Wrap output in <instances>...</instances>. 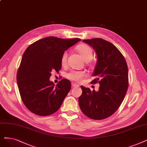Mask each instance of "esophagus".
Returning a JSON list of instances; mask_svg holds the SVG:
<instances>
[{"label": "esophagus", "instance_id": "1", "mask_svg": "<svg viewBox=\"0 0 147 147\" xmlns=\"http://www.w3.org/2000/svg\"><path fill=\"white\" fill-rule=\"evenodd\" d=\"M72 86L73 87H79V85L75 83H72Z\"/></svg>", "mask_w": 147, "mask_h": 147}]
</instances>
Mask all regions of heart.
Instances as JSON below:
<instances>
[{
	"mask_svg": "<svg viewBox=\"0 0 147 147\" xmlns=\"http://www.w3.org/2000/svg\"><path fill=\"white\" fill-rule=\"evenodd\" d=\"M78 53L83 58V59L85 61H90L93 57V51L92 49L89 46L86 45H80L77 48ZM67 52H63L62 54L61 62L62 65H65L67 63ZM85 76L84 72L78 71V70H70V71L67 74V77L69 79L75 81H80Z\"/></svg>",
	"mask_w": 147,
	"mask_h": 147,
	"instance_id": "b5f03b06",
	"label": "heart"
}]
</instances>
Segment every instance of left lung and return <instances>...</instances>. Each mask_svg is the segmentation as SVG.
I'll return each instance as SVG.
<instances>
[{
    "instance_id": "obj_1",
    "label": "left lung",
    "mask_w": 147,
    "mask_h": 147,
    "mask_svg": "<svg viewBox=\"0 0 147 147\" xmlns=\"http://www.w3.org/2000/svg\"><path fill=\"white\" fill-rule=\"evenodd\" d=\"M95 51L96 66L92 76L99 82V90L91 91L81 86L82 94L78 98L80 107L89 118L100 120L112 115L124 100L128 89V67L124 56L116 47L102 38L84 40Z\"/></svg>"
}]
</instances>
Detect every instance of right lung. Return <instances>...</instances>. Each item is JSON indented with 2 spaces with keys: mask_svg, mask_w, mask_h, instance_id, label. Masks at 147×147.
Instances as JSON below:
<instances>
[{
  "mask_svg": "<svg viewBox=\"0 0 147 147\" xmlns=\"http://www.w3.org/2000/svg\"><path fill=\"white\" fill-rule=\"evenodd\" d=\"M80 40L48 37L36 41L25 50L17 81L23 102L33 113L48 116L61 107L70 90V82L62 79L55 86L49 80L51 72L59 71L63 52Z\"/></svg>",
  "mask_w": 147,
  "mask_h": 147,
  "instance_id": "right-lung-1",
  "label": "right lung"
}]
</instances>
